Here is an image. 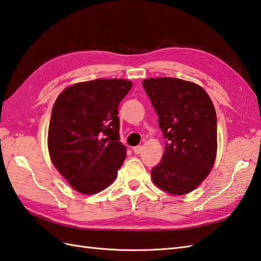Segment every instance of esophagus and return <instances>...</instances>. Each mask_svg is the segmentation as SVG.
Instances as JSON below:
<instances>
[{
  "instance_id": "esophagus-1",
  "label": "esophagus",
  "mask_w": 261,
  "mask_h": 261,
  "mask_svg": "<svg viewBox=\"0 0 261 261\" xmlns=\"http://www.w3.org/2000/svg\"><path fill=\"white\" fill-rule=\"evenodd\" d=\"M141 151H142V146H136V147H134V152L136 154L141 153Z\"/></svg>"
}]
</instances>
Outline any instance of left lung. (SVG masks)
Instances as JSON below:
<instances>
[{
  "label": "left lung",
  "instance_id": "obj_1",
  "mask_svg": "<svg viewBox=\"0 0 261 261\" xmlns=\"http://www.w3.org/2000/svg\"><path fill=\"white\" fill-rule=\"evenodd\" d=\"M151 101L166 140L164 156L151 169L159 188L187 194L206 178L216 156V113L207 93L195 83L171 77L147 79Z\"/></svg>",
  "mask_w": 261,
  "mask_h": 261
}]
</instances>
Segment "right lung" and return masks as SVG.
Listing matches in <instances>:
<instances>
[{"mask_svg":"<svg viewBox=\"0 0 261 261\" xmlns=\"http://www.w3.org/2000/svg\"><path fill=\"white\" fill-rule=\"evenodd\" d=\"M132 87L125 80H95L66 88L54 104L48 149L55 167L86 195L111 185L125 159L119 104Z\"/></svg>","mask_w":261,"mask_h":261,"instance_id":"obj_1","label":"right lung"}]
</instances>
